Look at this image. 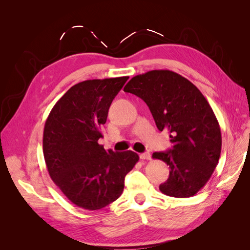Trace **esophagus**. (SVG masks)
<instances>
[{
    "mask_svg": "<svg viewBox=\"0 0 250 250\" xmlns=\"http://www.w3.org/2000/svg\"><path fill=\"white\" fill-rule=\"evenodd\" d=\"M140 157H141V160L149 161V160H151V154H150L149 152H145V153H142V154L140 155Z\"/></svg>",
    "mask_w": 250,
    "mask_h": 250,
    "instance_id": "obj_1",
    "label": "esophagus"
}]
</instances>
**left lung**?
I'll use <instances>...</instances> for the list:
<instances>
[{"mask_svg":"<svg viewBox=\"0 0 250 250\" xmlns=\"http://www.w3.org/2000/svg\"><path fill=\"white\" fill-rule=\"evenodd\" d=\"M124 92L145 101L158 130L170 132L172 149L152 154L170 168L161 192L176 198L194 196L210 178L222 146L220 126L206 98L191 81L169 70L137 75Z\"/></svg>","mask_w":250,"mask_h":250,"instance_id":"left-lung-1","label":"left lung"}]
</instances>
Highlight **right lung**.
<instances>
[{
    "label": "right lung",
    "mask_w": 250,
    "mask_h": 250,
    "mask_svg": "<svg viewBox=\"0 0 250 250\" xmlns=\"http://www.w3.org/2000/svg\"><path fill=\"white\" fill-rule=\"evenodd\" d=\"M128 78L77 83L56 102L44 124L49 175L67 199L84 209H100L117 200L126 174L139 162L133 151L113 152L98 144L110 104Z\"/></svg>",
    "instance_id": "obj_1"
}]
</instances>
